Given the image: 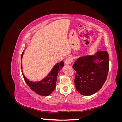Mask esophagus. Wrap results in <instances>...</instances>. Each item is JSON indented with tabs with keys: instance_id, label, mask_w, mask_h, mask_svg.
I'll use <instances>...</instances> for the list:
<instances>
[{
	"instance_id": "esophagus-1",
	"label": "esophagus",
	"mask_w": 122,
	"mask_h": 122,
	"mask_svg": "<svg viewBox=\"0 0 122 122\" xmlns=\"http://www.w3.org/2000/svg\"><path fill=\"white\" fill-rule=\"evenodd\" d=\"M72 61H73V58L72 57H69L65 61V64L70 65L72 63Z\"/></svg>"
}]
</instances>
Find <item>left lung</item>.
Masks as SVG:
<instances>
[{"label": "left lung", "instance_id": "1", "mask_svg": "<svg viewBox=\"0 0 122 122\" xmlns=\"http://www.w3.org/2000/svg\"><path fill=\"white\" fill-rule=\"evenodd\" d=\"M73 68L76 72L75 86L79 93L90 96L100 90L105 82L109 70L108 54L98 51L77 59Z\"/></svg>", "mask_w": 122, "mask_h": 122}]
</instances>
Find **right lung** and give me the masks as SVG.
I'll return each instance as SVG.
<instances>
[{"label":"right lung","instance_id":"add662e5","mask_svg":"<svg viewBox=\"0 0 122 122\" xmlns=\"http://www.w3.org/2000/svg\"><path fill=\"white\" fill-rule=\"evenodd\" d=\"M23 54L24 52L22 54L21 60L22 59ZM64 61H61L56 64L45 78L36 82L30 81L26 78L23 71H22V73L26 83L30 89L39 95L47 96L52 94L55 88L58 72L64 67ZM22 69V65L21 64V69Z\"/></svg>","mask_w":122,"mask_h":122}]
</instances>
